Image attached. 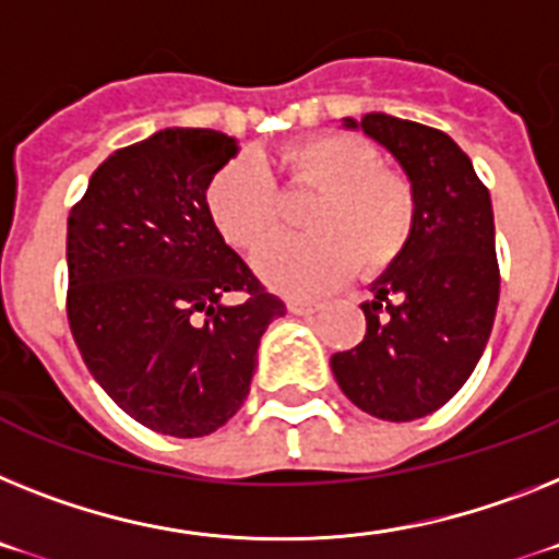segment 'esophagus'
<instances>
[{
	"instance_id": "34e87169",
	"label": "esophagus",
	"mask_w": 559,
	"mask_h": 559,
	"mask_svg": "<svg viewBox=\"0 0 559 559\" xmlns=\"http://www.w3.org/2000/svg\"><path fill=\"white\" fill-rule=\"evenodd\" d=\"M287 307L289 312H295V316H312V312H318L323 304L316 301V298H289Z\"/></svg>"
}]
</instances>
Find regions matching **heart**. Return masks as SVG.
Returning <instances> with one entry per match:
<instances>
[{"mask_svg":"<svg viewBox=\"0 0 559 559\" xmlns=\"http://www.w3.org/2000/svg\"><path fill=\"white\" fill-rule=\"evenodd\" d=\"M287 181L312 190L301 238L270 243L255 258L258 275L284 293L330 287L349 266L360 275L389 270L415 238L417 190L406 173L383 167L378 150L352 133H323L278 150ZM207 213L218 236L255 252L278 233V192L264 167L236 158L207 187Z\"/></svg>","mask_w":559,"mask_h":559,"instance_id":"obj_1","label":"heart"}]
</instances>
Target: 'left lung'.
I'll list each match as a JSON object with an SVG mask.
<instances>
[{"label":"left lung","mask_w":559,"mask_h":559,"mask_svg":"<svg viewBox=\"0 0 559 559\" xmlns=\"http://www.w3.org/2000/svg\"><path fill=\"white\" fill-rule=\"evenodd\" d=\"M392 153L417 190V229L360 304L367 335L332 355V374L358 409L415 420L457 395L495 323L500 266L489 190L443 130L386 112L344 119Z\"/></svg>","instance_id":"1"}]
</instances>
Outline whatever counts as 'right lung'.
Here are the masks:
<instances>
[{
  "instance_id": "obj_1",
  "label": "right lung",
  "mask_w": 559,
  "mask_h": 559,
  "mask_svg": "<svg viewBox=\"0 0 559 559\" xmlns=\"http://www.w3.org/2000/svg\"><path fill=\"white\" fill-rule=\"evenodd\" d=\"M238 142L173 128L98 164L68 215V321L119 409L173 438H201L250 395L261 335L287 316L224 243L207 187ZM238 292L227 308L221 298Z\"/></svg>"
}]
</instances>
